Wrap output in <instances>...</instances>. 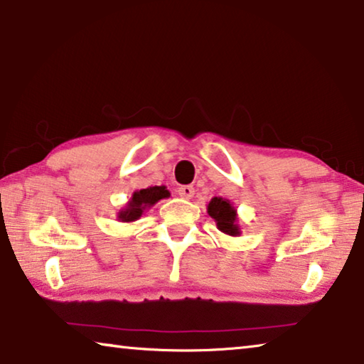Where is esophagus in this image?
Here are the masks:
<instances>
[{"mask_svg": "<svg viewBox=\"0 0 364 364\" xmlns=\"http://www.w3.org/2000/svg\"><path fill=\"white\" fill-rule=\"evenodd\" d=\"M178 194H180L183 199H191L194 196V188L189 186V184H184V186L178 188Z\"/></svg>", "mask_w": 364, "mask_h": 364, "instance_id": "esophagus-1", "label": "esophagus"}]
</instances>
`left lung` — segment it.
Instances as JSON below:
<instances>
[{
  "label": "left lung",
  "instance_id": "1",
  "mask_svg": "<svg viewBox=\"0 0 364 364\" xmlns=\"http://www.w3.org/2000/svg\"><path fill=\"white\" fill-rule=\"evenodd\" d=\"M207 210L208 215L217 221V226L221 232L230 234V236H237L239 226L236 225V210L230 204V200L221 199V197H213Z\"/></svg>",
  "mask_w": 364,
  "mask_h": 364
}]
</instances>
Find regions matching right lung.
I'll list each match as a JSON object with an SVG mask.
<instances>
[{"instance_id": "1", "label": "right lung", "mask_w": 364, "mask_h": 364, "mask_svg": "<svg viewBox=\"0 0 364 364\" xmlns=\"http://www.w3.org/2000/svg\"><path fill=\"white\" fill-rule=\"evenodd\" d=\"M168 191L165 189V186H154V188H147V189H141L138 193H134L130 204L125 208V210L120 212L119 218L122 221H134L141 217V213L146 207H151L159 202L164 197H168Z\"/></svg>"}]
</instances>
